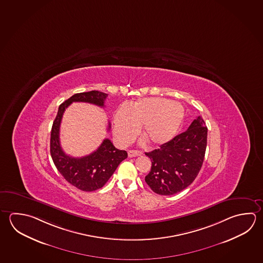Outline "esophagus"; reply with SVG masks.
Returning a JSON list of instances; mask_svg holds the SVG:
<instances>
[{
	"label": "esophagus",
	"mask_w": 263,
	"mask_h": 263,
	"mask_svg": "<svg viewBox=\"0 0 263 263\" xmlns=\"http://www.w3.org/2000/svg\"><path fill=\"white\" fill-rule=\"evenodd\" d=\"M128 155H129V158H134V157L141 156L142 152L139 151V150H129V151H128Z\"/></svg>",
	"instance_id": "34e87169"
}]
</instances>
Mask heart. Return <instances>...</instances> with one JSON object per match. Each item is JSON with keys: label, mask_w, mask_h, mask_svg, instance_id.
I'll use <instances>...</instances> for the list:
<instances>
[{"label": "heart", "mask_w": 263, "mask_h": 263, "mask_svg": "<svg viewBox=\"0 0 263 263\" xmlns=\"http://www.w3.org/2000/svg\"><path fill=\"white\" fill-rule=\"evenodd\" d=\"M184 120L182 105L163 97H149L121 105L113 117L115 138L129 143L143 125L142 133L151 144L162 145L176 136Z\"/></svg>", "instance_id": "obj_1"}]
</instances>
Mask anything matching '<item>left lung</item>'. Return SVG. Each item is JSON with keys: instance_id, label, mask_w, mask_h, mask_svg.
I'll return each mask as SVG.
<instances>
[{"instance_id": "1", "label": "left lung", "mask_w": 263, "mask_h": 263, "mask_svg": "<svg viewBox=\"0 0 263 263\" xmlns=\"http://www.w3.org/2000/svg\"><path fill=\"white\" fill-rule=\"evenodd\" d=\"M208 128L201 116L159 148L145 153L152 161L145 182L155 193L172 196L195 181L205 158Z\"/></svg>"}]
</instances>
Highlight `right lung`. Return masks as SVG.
I'll return each mask as SVG.
<instances>
[{
  "instance_id": "obj_1",
  "label": "right lung",
  "mask_w": 263,
  "mask_h": 263,
  "mask_svg": "<svg viewBox=\"0 0 263 263\" xmlns=\"http://www.w3.org/2000/svg\"><path fill=\"white\" fill-rule=\"evenodd\" d=\"M107 96L98 91L76 93L59 105L57 118L53 121L50 140V152L53 163L66 181L81 191H96L104 186L120 162L127 158L128 154L125 150L116 148L109 139H105L98 149L88 156L73 158L66 155L59 140L63 114L73 102L90 103L104 107Z\"/></svg>"
}]
</instances>
